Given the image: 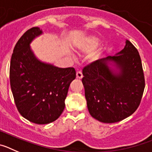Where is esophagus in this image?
<instances>
[{
    "label": "esophagus",
    "instance_id": "34e87169",
    "mask_svg": "<svg viewBox=\"0 0 152 152\" xmlns=\"http://www.w3.org/2000/svg\"><path fill=\"white\" fill-rule=\"evenodd\" d=\"M76 76H77V78L81 79L83 77L82 72H80V71H78V72H77V73H76Z\"/></svg>",
    "mask_w": 152,
    "mask_h": 152
}]
</instances>
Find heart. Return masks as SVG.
<instances>
[{
    "instance_id": "b5f03b06",
    "label": "heart",
    "mask_w": 152,
    "mask_h": 152,
    "mask_svg": "<svg viewBox=\"0 0 152 152\" xmlns=\"http://www.w3.org/2000/svg\"><path fill=\"white\" fill-rule=\"evenodd\" d=\"M98 44H99V39L94 36H91L86 39L82 43L80 44V46L85 51L89 52L94 49L97 46Z\"/></svg>"
}]
</instances>
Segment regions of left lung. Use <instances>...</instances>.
<instances>
[{
	"mask_svg": "<svg viewBox=\"0 0 152 152\" xmlns=\"http://www.w3.org/2000/svg\"><path fill=\"white\" fill-rule=\"evenodd\" d=\"M109 64L116 66L118 72H113ZM83 75L88 110L98 121L117 123L139 107L145 85V76L139 52L129 40L116 56L84 67Z\"/></svg>",
	"mask_w": 152,
	"mask_h": 152,
	"instance_id": "left-lung-1",
	"label": "left lung"
}]
</instances>
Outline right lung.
Segmentation results:
<instances>
[{
	"mask_svg": "<svg viewBox=\"0 0 152 152\" xmlns=\"http://www.w3.org/2000/svg\"><path fill=\"white\" fill-rule=\"evenodd\" d=\"M42 33L39 28L33 27L17 41L10 60V83L21 116L36 124H48L62 113L76 72L74 68H58L36 58L29 45Z\"/></svg>",
	"mask_w": 152,
	"mask_h": 152,
	"instance_id": "1",
	"label": "right lung"
}]
</instances>
